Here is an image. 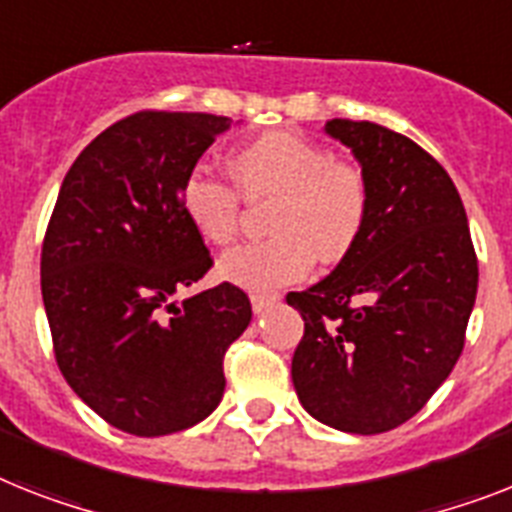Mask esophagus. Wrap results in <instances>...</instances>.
<instances>
[{"label":"esophagus","mask_w":512,"mask_h":512,"mask_svg":"<svg viewBox=\"0 0 512 512\" xmlns=\"http://www.w3.org/2000/svg\"><path fill=\"white\" fill-rule=\"evenodd\" d=\"M274 303H277V295H259V293L251 295L253 314H264L266 308H272Z\"/></svg>","instance_id":"obj_1"}]
</instances>
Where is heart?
Returning <instances> with one entry per match:
<instances>
[{
  "instance_id": "heart-1",
  "label": "heart",
  "mask_w": 512,
  "mask_h": 512,
  "mask_svg": "<svg viewBox=\"0 0 512 512\" xmlns=\"http://www.w3.org/2000/svg\"><path fill=\"white\" fill-rule=\"evenodd\" d=\"M230 183L204 170L188 172L180 209L198 238L227 246L246 201L274 198L266 217L272 238L232 248L219 261L222 280L248 293H274L301 282L314 256L340 261L361 238L369 219V183L356 164L340 162L322 143L290 130H272L230 156Z\"/></svg>"
}]
</instances>
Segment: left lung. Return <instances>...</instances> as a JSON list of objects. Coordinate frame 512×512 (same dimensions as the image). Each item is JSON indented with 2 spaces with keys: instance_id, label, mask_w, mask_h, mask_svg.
Listing matches in <instances>:
<instances>
[{
  "instance_id": "8db88e82",
  "label": "left lung",
  "mask_w": 512,
  "mask_h": 512,
  "mask_svg": "<svg viewBox=\"0 0 512 512\" xmlns=\"http://www.w3.org/2000/svg\"><path fill=\"white\" fill-rule=\"evenodd\" d=\"M369 183V219L322 282L287 303L303 316L298 400L350 434L405 424L450 377L474 311L479 264L458 188L411 138L377 122L329 120Z\"/></svg>"
}]
</instances>
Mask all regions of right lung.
I'll return each instance as SVG.
<instances>
[{
    "mask_svg": "<svg viewBox=\"0 0 512 512\" xmlns=\"http://www.w3.org/2000/svg\"><path fill=\"white\" fill-rule=\"evenodd\" d=\"M230 117L135 112L67 170L41 248V295L62 377L135 437L204 421L225 392V353L251 301L222 285L177 303L211 269L180 188Z\"/></svg>",
    "mask_w": 512,
    "mask_h": 512,
    "instance_id": "1",
    "label": "right lung"
}]
</instances>
